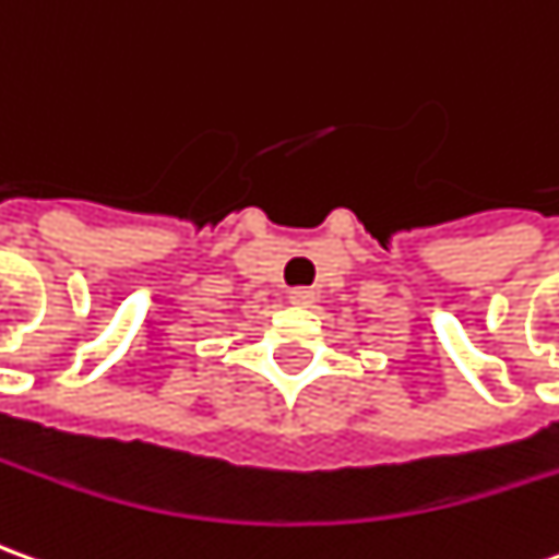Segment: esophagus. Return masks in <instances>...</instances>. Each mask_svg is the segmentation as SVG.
I'll use <instances>...</instances> for the list:
<instances>
[{
    "label": "esophagus",
    "mask_w": 559,
    "mask_h": 559,
    "mask_svg": "<svg viewBox=\"0 0 559 559\" xmlns=\"http://www.w3.org/2000/svg\"><path fill=\"white\" fill-rule=\"evenodd\" d=\"M287 299H290V306H311L314 302V290L311 287H293L290 293H287Z\"/></svg>",
    "instance_id": "obj_1"
}]
</instances>
